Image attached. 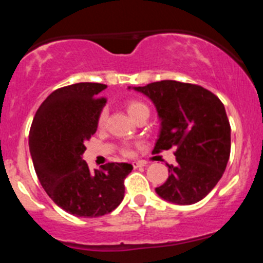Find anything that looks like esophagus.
I'll return each instance as SVG.
<instances>
[{"label":"esophagus","instance_id":"obj_1","mask_svg":"<svg viewBox=\"0 0 263 263\" xmlns=\"http://www.w3.org/2000/svg\"><path fill=\"white\" fill-rule=\"evenodd\" d=\"M132 164H133L134 168H138V167L146 166V162H143V160H134V162H132Z\"/></svg>","mask_w":263,"mask_h":263}]
</instances>
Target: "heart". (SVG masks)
I'll return each mask as SVG.
<instances>
[{
  "instance_id": "heart-1",
  "label": "heart",
  "mask_w": 263,
  "mask_h": 263,
  "mask_svg": "<svg viewBox=\"0 0 263 263\" xmlns=\"http://www.w3.org/2000/svg\"><path fill=\"white\" fill-rule=\"evenodd\" d=\"M126 111L129 113L130 117L133 118V120H136L137 117H139V116L143 115V113H147L148 115V106L146 105V104L141 103V101L133 100V101H129V103L126 104ZM105 120H106V110L105 109H103V110L100 111L99 118H97V124H99V126H103V125L105 124ZM122 154L124 155L132 154V150H130L129 146L122 147Z\"/></svg>"
}]
</instances>
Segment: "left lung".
Masks as SVG:
<instances>
[{"mask_svg":"<svg viewBox=\"0 0 263 263\" xmlns=\"http://www.w3.org/2000/svg\"><path fill=\"white\" fill-rule=\"evenodd\" d=\"M152 100L160 121L153 153L175 147L176 164L155 188L158 196L179 205L200 201L213 190L231 154V125L224 105L200 85L175 80L127 87Z\"/></svg>","mask_w":263,"mask_h":263,"instance_id":"1","label":"left lung"}]
</instances>
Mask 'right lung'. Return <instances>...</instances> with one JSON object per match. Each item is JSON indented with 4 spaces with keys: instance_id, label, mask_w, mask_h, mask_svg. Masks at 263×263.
<instances>
[{
    "instance_id": "right-lung-1",
    "label": "right lung",
    "mask_w": 263,
    "mask_h": 263,
    "mask_svg": "<svg viewBox=\"0 0 263 263\" xmlns=\"http://www.w3.org/2000/svg\"><path fill=\"white\" fill-rule=\"evenodd\" d=\"M105 84L78 83L53 90L32 120L29 147L36 176L62 210L78 217H99L124 199L129 163H106L90 171L83 160L85 142L96 133L105 105Z\"/></svg>"
}]
</instances>
